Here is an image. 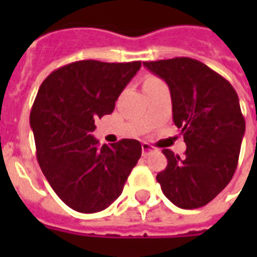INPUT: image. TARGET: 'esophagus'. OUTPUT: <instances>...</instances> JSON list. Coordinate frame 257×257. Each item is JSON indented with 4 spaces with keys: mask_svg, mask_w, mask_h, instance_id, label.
Instances as JSON below:
<instances>
[{
    "mask_svg": "<svg viewBox=\"0 0 257 257\" xmlns=\"http://www.w3.org/2000/svg\"><path fill=\"white\" fill-rule=\"evenodd\" d=\"M141 149H143V156H148L149 153L153 152V151H156L155 147H152V145L148 144V143H143V144H141Z\"/></svg>",
    "mask_w": 257,
    "mask_h": 257,
    "instance_id": "1",
    "label": "esophagus"
}]
</instances>
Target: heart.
Segmentation results:
<instances>
[{
    "instance_id": "heart-1",
    "label": "heart",
    "mask_w": 257,
    "mask_h": 257,
    "mask_svg": "<svg viewBox=\"0 0 257 257\" xmlns=\"http://www.w3.org/2000/svg\"><path fill=\"white\" fill-rule=\"evenodd\" d=\"M152 81H159V78L153 77V76H148V77L144 80V82H152Z\"/></svg>"
}]
</instances>
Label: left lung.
<instances>
[{
  "label": "left lung",
  "mask_w": 257,
  "mask_h": 257,
  "mask_svg": "<svg viewBox=\"0 0 257 257\" xmlns=\"http://www.w3.org/2000/svg\"><path fill=\"white\" fill-rule=\"evenodd\" d=\"M169 86L173 122L181 131L183 157L164 149L168 165L156 179L183 209L204 207L233 177L245 132L239 97L229 82L189 57L143 62Z\"/></svg>",
  "instance_id": "obj_1"
}]
</instances>
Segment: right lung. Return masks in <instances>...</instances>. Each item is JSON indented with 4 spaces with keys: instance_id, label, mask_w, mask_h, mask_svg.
I'll return each instance as SVG.
<instances>
[{
    "instance_id": "add662e5",
    "label": "right lung",
    "mask_w": 257,
    "mask_h": 257,
    "mask_svg": "<svg viewBox=\"0 0 257 257\" xmlns=\"http://www.w3.org/2000/svg\"><path fill=\"white\" fill-rule=\"evenodd\" d=\"M141 61L84 60L45 78L30 112L38 164L57 196L82 213L104 211L121 195L141 157L140 141L110 147L93 137L94 121L110 114Z\"/></svg>"
}]
</instances>
